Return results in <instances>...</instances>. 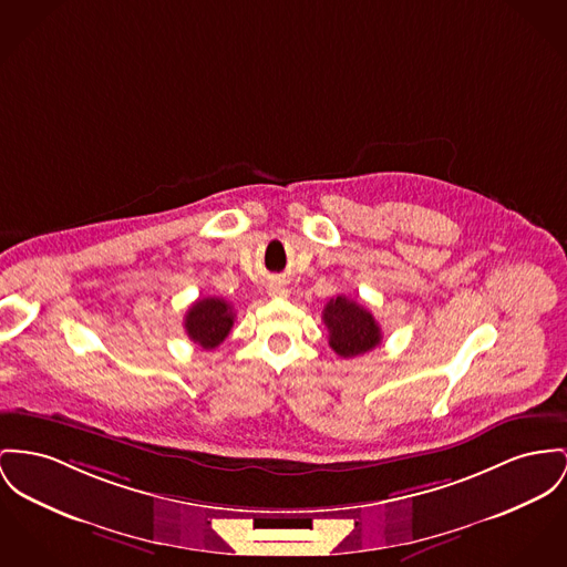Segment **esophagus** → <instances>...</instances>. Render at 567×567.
<instances>
[{
	"mask_svg": "<svg viewBox=\"0 0 567 567\" xmlns=\"http://www.w3.org/2000/svg\"><path fill=\"white\" fill-rule=\"evenodd\" d=\"M268 295L275 297V299H288V297H290V290H288V286H286L284 281H272V284L268 286Z\"/></svg>",
	"mask_w": 567,
	"mask_h": 567,
	"instance_id": "1",
	"label": "esophagus"
}]
</instances>
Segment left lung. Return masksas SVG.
<instances>
[{"instance_id":"8db88e82","label":"left lung","mask_w":567,"mask_h":567,"mask_svg":"<svg viewBox=\"0 0 567 567\" xmlns=\"http://www.w3.org/2000/svg\"><path fill=\"white\" fill-rule=\"evenodd\" d=\"M322 320L329 329V346L343 359L370 352L382 340L372 311L348 297H336L327 302Z\"/></svg>"}]
</instances>
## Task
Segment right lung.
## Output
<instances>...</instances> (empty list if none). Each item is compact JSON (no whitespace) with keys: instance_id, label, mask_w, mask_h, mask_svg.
<instances>
[{"instance_id":"add662e5","label":"right lung","mask_w":567,"mask_h":567,"mask_svg":"<svg viewBox=\"0 0 567 567\" xmlns=\"http://www.w3.org/2000/svg\"><path fill=\"white\" fill-rule=\"evenodd\" d=\"M234 324V309L229 302L217 297L197 299L185 316V331L190 341L199 343L204 350L217 348L226 340Z\"/></svg>"}]
</instances>
